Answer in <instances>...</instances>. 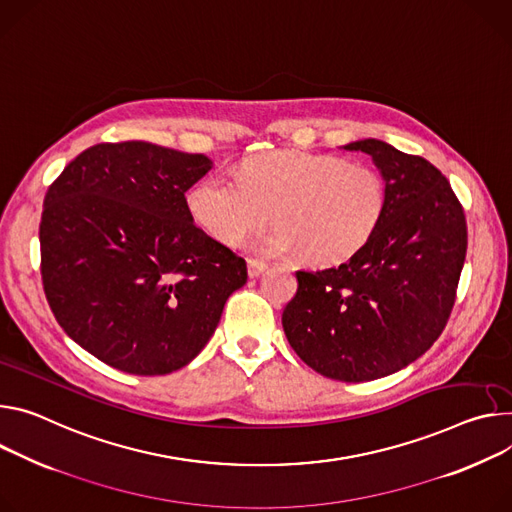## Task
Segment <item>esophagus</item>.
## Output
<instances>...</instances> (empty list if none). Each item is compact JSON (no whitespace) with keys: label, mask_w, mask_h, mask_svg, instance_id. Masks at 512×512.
<instances>
[{"label":"esophagus","mask_w":512,"mask_h":512,"mask_svg":"<svg viewBox=\"0 0 512 512\" xmlns=\"http://www.w3.org/2000/svg\"><path fill=\"white\" fill-rule=\"evenodd\" d=\"M265 263L263 261H257V259H249L247 261V269H249V277H259L263 271H265Z\"/></svg>","instance_id":"obj_1"}]
</instances>
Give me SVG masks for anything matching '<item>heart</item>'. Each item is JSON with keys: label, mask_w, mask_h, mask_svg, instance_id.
Returning <instances> with one entry per match:
<instances>
[{"label": "heart", "mask_w": 512, "mask_h": 512, "mask_svg": "<svg viewBox=\"0 0 512 512\" xmlns=\"http://www.w3.org/2000/svg\"><path fill=\"white\" fill-rule=\"evenodd\" d=\"M196 224L224 245L243 241L269 214L277 222L255 249L300 253L318 267L353 259L376 235L386 181L369 165L329 153L280 149L243 161L239 177L210 173L188 194Z\"/></svg>", "instance_id": "heart-1"}]
</instances>
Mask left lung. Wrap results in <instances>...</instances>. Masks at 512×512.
I'll return each instance as SVG.
<instances>
[{
    "mask_svg": "<svg viewBox=\"0 0 512 512\" xmlns=\"http://www.w3.org/2000/svg\"><path fill=\"white\" fill-rule=\"evenodd\" d=\"M371 157L386 181V210L347 263L296 271L284 333L320 376L367 382L421 357L443 333L468 249L463 208L427 159L384 141L345 145Z\"/></svg>",
    "mask_w": 512,
    "mask_h": 512,
    "instance_id": "1",
    "label": "left lung"
}]
</instances>
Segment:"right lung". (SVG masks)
Returning <instances> with one entry per match:
<instances>
[{
    "label": "right lung",
    "mask_w": 512,
    "mask_h": 512,
    "mask_svg": "<svg viewBox=\"0 0 512 512\" xmlns=\"http://www.w3.org/2000/svg\"><path fill=\"white\" fill-rule=\"evenodd\" d=\"M212 169L143 141L77 155L44 196L40 273L63 331L134 376L188 365L247 263L194 224L185 192Z\"/></svg>",
    "instance_id": "obj_1"
}]
</instances>
